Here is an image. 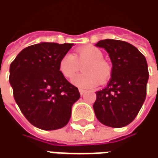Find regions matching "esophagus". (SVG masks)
Returning <instances> with one entry per match:
<instances>
[{
    "label": "esophagus",
    "instance_id": "esophagus-1",
    "mask_svg": "<svg viewBox=\"0 0 158 158\" xmlns=\"http://www.w3.org/2000/svg\"><path fill=\"white\" fill-rule=\"evenodd\" d=\"M86 91L85 90H83V89H79V93H80V95H83L84 93H85Z\"/></svg>",
    "mask_w": 158,
    "mask_h": 158
}]
</instances>
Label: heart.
Here are the masks:
<instances>
[{
    "label": "heart",
    "instance_id": "b5f03b06",
    "mask_svg": "<svg viewBox=\"0 0 158 158\" xmlns=\"http://www.w3.org/2000/svg\"><path fill=\"white\" fill-rule=\"evenodd\" d=\"M103 59V52L98 48L87 46L79 48L74 56L71 53L63 55L59 63V70L65 78H72L79 71V65L84 73L74 76L71 82L76 87L89 89L105 83L110 79L111 68Z\"/></svg>",
    "mask_w": 158,
    "mask_h": 158
}]
</instances>
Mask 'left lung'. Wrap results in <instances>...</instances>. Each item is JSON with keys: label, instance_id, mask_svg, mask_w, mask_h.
Wrapping results in <instances>:
<instances>
[{"label": "left lung", "instance_id": "obj_1", "mask_svg": "<svg viewBox=\"0 0 158 158\" xmlns=\"http://www.w3.org/2000/svg\"><path fill=\"white\" fill-rule=\"evenodd\" d=\"M95 46L108 52L112 68L107 86L96 93L93 110L100 123L121 128L132 122L145 100L149 79L146 59L138 48L122 40L106 39Z\"/></svg>", "mask_w": 158, "mask_h": 158}]
</instances>
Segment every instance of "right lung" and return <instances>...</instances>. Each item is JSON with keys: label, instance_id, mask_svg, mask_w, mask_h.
<instances>
[{"label": "right lung", "instance_id": "right-lung-1", "mask_svg": "<svg viewBox=\"0 0 158 158\" xmlns=\"http://www.w3.org/2000/svg\"><path fill=\"white\" fill-rule=\"evenodd\" d=\"M73 44L40 42L24 48L9 68L16 104L34 126L45 131L64 127L80 97L78 88L59 70L63 55Z\"/></svg>", "mask_w": 158, "mask_h": 158}]
</instances>
